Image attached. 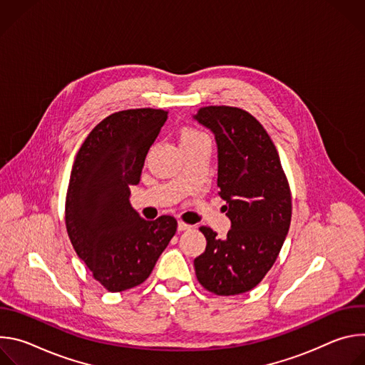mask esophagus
Returning a JSON list of instances; mask_svg holds the SVG:
<instances>
[{"mask_svg":"<svg viewBox=\"0 0 365 365\" xmlns=\"http://www.w3.org/2000/svg\"><path fill=\"white\" fill-rule=\"evenodd\" d=\"M192 228V225H189V224H186V222H183V221H179L178 222V230L179 231H186V230H190Z\"/></svg>","mask_w":365,"mask_h":365,"instance_id":"obj_1","label":"esophagus"}]
</instances>
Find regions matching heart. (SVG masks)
Returning a JSON list of instances; mask_svg holds the SVG:
<instances>
[{
    "label": "heart",
    "mask_w": 365,
    "mask_h": 365,
    "mask_svg": "<svg viewBox=\"0 0 365 365\" xmlns=\"http://www.w3.org/2000/svg\"><path fill=\"white\" fill-rule=\"evenodd\" d=\"M207 138V135L196 128L192 127H186L180 131V143H192V141H197V140H205Z\"/></svg>",
    "instance_id": "b5f03b06"
}]
</instances>
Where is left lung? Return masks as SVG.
I'll list each match as a JSON object with an SVG mask.
<instances>
[{
	"instance_id": "1",
	"label": "left lung",
	"mask_w": 365,
	"mask_h": 365,
	"mask_svg": "<svg viewBox=\"0 0 365 365\" xmlns=\"http://www.w3.org/2000/svg\"><path fill=\"white\" fill-rule=\"evenodd\" d=\"M193 118L215 135L218 193L231 221L224 240L200 227L206 248L195 258V273L215 294L245 293L272 269L289 232V183L272 138L251 114L222 106L200 108Z\"/></svg>"
}]
</instances>
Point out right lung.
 I'll list each match as a JSON object with an SVG mask.
<instances>
[{"label":"right lung","instance_id":"right-lung-1","mask_svg":"<svg viewBox=\"0 0 365 365\" xmlns=\"http://www.w3.org/2000/svg\"><path fill=\"white\" fill-rule=\"evenodd\" d=\"M168 111L140 108L102 120L81 145L66 195L71 242L110 292L141 284L176 232L173 217L145 221L130 203Z\"/></svg>","mask_w":365,"mask_h":365}]
</instances>
